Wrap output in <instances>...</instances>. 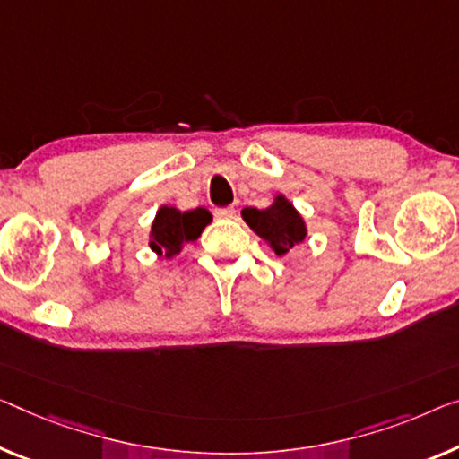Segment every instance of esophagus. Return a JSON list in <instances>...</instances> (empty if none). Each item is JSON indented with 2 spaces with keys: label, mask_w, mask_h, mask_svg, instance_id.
I'll list each match as a JSON object with an SVG mask.
<instances>
[{
  "label": "esophagus",
  "mask_w": 459,
  "mask_h": 459,
  "mask_svg": "<svg viewBox=\"0 0 459 459\" xmlns=\"http://www.w3.org/2000/svg\"><path fill=\"white\" fill-rule=\"evenodd\" d=\"M236 215V209L234 207H220L215 209V217H220V220H231V217Z\"/></svg>",
  "instance_id": "esophagus-1"
}]
</instances>
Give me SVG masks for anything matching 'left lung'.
I'll return each instance as SVG.
<instances>
[{
    "instance_id": "1",
    "label": "left lung",
    "mask_w": 459,
    "mask_h": 459,
    "mask_svg": "<svg viewBox=\"0 0 459 459\" xmlns=\"http://www.w3.org/2000/svg\"><path fill=\"white\" fill-rule=\"evenodd\" d=\"M242 217L254 234L263 238L277 256L293 250L307 236L306 221L283 195L274 196L273 205L266 209H242Z\"/></svg>"
}]
</instances>
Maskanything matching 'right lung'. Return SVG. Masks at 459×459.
<instances>
[{
  "instance_id": "1",
  "label": "right lung",
  "mask_w": 459,
  "mask_h": 459,
  "mask_svg": "<svg viewBox=\"0 0 459 459\" xmlns=\"http://www.w3.org/2000/svg\"><path fill=\"white\" fill-rule=\"evenodd\" d=\"M207 209L196 207L193 211H178L176 207H160L156 220L152 223L150 248L158 256L172 258L182 250L186 242H195L201 231L211 223Z\"/></svg>"
}]
</instances>
